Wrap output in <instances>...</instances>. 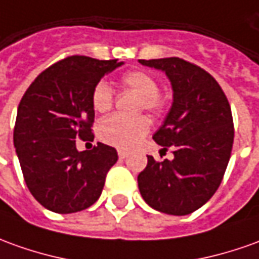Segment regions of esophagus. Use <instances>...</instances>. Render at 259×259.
Masks as SVG:
<instances>
[{"label": "esophagus", "mask_w": 259, "mask_h": 259, "mask_svg": "<svg viewBox=\"0 0 259 259\" xmlns=\"http://www.w3.org/2000/svg\"><path fill=\"white\" fill-rule=\"evenodd\" d=\"M117 155H119V158H122V160H123V158L127 157V153H126L124 150H119V151H117Z\"/></svg>", "instance_id": "esophagus-1"}]
</instances>
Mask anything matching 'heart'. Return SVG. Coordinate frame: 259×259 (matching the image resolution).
Returning <instances> with one entry per match:
<instances>
[{
    "label": "heart",
    "mask_w": 259,
    "mask_h": 259,
    "mask_svg": "<svg viewBox=\"0 0 259 259\" xmlns=\"http://www.w3.org/2000/svg\"><path fill=\"white\" fill-rule=\"evenodd\" d=\"M120 82L124 88L133 91L140 97V108L151 112L153 115H161L165 111V99L160 95V82L144 71H129L122 75ZM91 105L97 113H106L112 109L113 94L111 87L105 81H99L92 88ZM150 130V122L146 116L123 117L113 115L104 119L98 127L99 139L106 144L117 148L135 147Z\"/></svg>",
    "instance_id": "1"
}]
</instances>
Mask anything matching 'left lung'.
Segmentation results:
<instances>
[{
  "instance_id": "1",
  "label": "left lung",
  "mask_w": 259,
  "mask_h": 259,
  "mask_svg": "<svg viewBox=\"0 0 259 259\" xmlns=\"http://www.w3.org/2000/svg\"><path fill=\"white\" fill-rule=\"evenodd\" d=\"M165 71L174 102L153 139L174 160L155 161L137 177L143 199L153 209L174 216L198 210L222 184L234 140L230 104L210 74L180 57L139 60Z\"/></svg>"
}]
</instances>
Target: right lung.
Here are the masks:
<instances>
[{
	"label": "right lung",
	"mask_w": 259,
	"mask_h": 259,
	"mask_svg": "<svg viewBox=\"0 0 259 259\" xmlns=\"http://www.w3.org/2000/svg\"><path fill=\"white\" fill-rule=\"evenodd\" d=\"M123 63L70 56L41 71L18 106L14 146L33 198L54 213H75L101 196L116 150L98 143L78 151L75 139L94 140L91 92Z\"/></svg>",
	"instance_id": "obj_1"
}]
</instances>
